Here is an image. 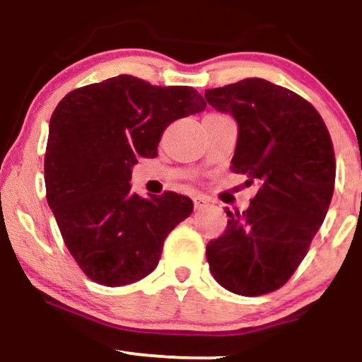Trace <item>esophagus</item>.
Returning <instances> with one entry per match:
<instances>
[{
	"mask_svg": "<svg viewBox=\"0 0 362 362\" xmlns=\"http://www.w3.org/2000/svg\"><path fill=\"white\" fill-rule=\"evenodd\" d=\"M193 203H194V210L199 211V210H203V208H206L208 205H210V199L199 194V197H194Z\"/></svg>",
	"mask_w": 362,
	"mask_h": 362,
	"instance_id": "1",
	"label": "esophagus"
}]
</instances>
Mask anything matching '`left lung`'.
Returning <instances> with one entry per match:
<instances>
[{
	"label": "left lung",
	"instance_id": "left-lung-1",
	"mask_svg": "<svg viewBox=\"0 0 362 362\" xmlns=\"http://www.w3.org/2000/svg\"><path fill=\"white\" fill-rule=\"evenodd\" d=\"M205 98L239 127L232 171L259 185L247 210L225 208L227 230L208 242V264L225 290L264 295L290 279L324 222L335 182L332 140L308 101L266 79L206 89Z\"/></svg>",
	"mask_w": 362,
	"mask_h": 362
}]
</instances>
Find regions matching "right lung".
<instances>
[{
	"mask_svg": "<svg viewBox=\"0 0 362 362\" xmlns=\"http://www.w3.org/2000/svg\"><path fill=\"white\" fill-rule=\"evenodd\" d=\"M206 108L189 86H152L122 74L74 89L54 110L45 151L47 202L81 269L123 286L157 267L169 232L193 202L168 191L132 193L139 157H156L163 132Z\"/></svg>",
	"mask_w": 362,
	"mask_h": 362,
	"instance_id": "add662e5",
	"label": "right lung"
}]
</instances>
